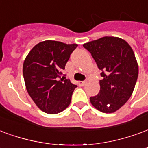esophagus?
<instances>
[{
	"label": "esophagus",
	"mask_w": 148,
	"mask_h": 148,
	"mask_svg": "<svg viewBox=\"0 0 148 148\" xmlns=\"http://www.w3.org/2000/svg\"><path fill=\"white\" fill-rule=\"evenodd\" d=\"M87 82H88V80H85V81H81V82H78V84H79L80 86H84V85L87 83Z\"/></svg>",
	"instance_id": "esophagus-1"
}]
</instances>
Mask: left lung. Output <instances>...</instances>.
<instances>
[{"mask_svg":"<svg viewBox=\"0 0 148 148\" xmlns=\"http://www.w3.org/2000/svg\"><path fill=\"white\" fill-rule=\"evenodd\" d=\"M83 46L102 71L100 90L91 96V103L103 113L115 112L128 101L135 88L139 70L134 52L125 40L116 37H103Z\"/></svg>","mask_w":148,"mask_h":148,"instance_id":"8db88e82","label":"left lung"}]
</instances>
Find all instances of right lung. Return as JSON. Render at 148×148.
<instances>
[{"label": "right lung", "mask_w": 148, "mask_h": 148, "mask_svg": "<svg viewBox=\"0 0 148 148\" xmlns=\"http://www.w3.org/2000/svg\"><path fill=\"white\" fill-rule=\"evenodd\" d=\"M77 44L45 40L33 48L23 66L27 92L38 108L50 114L68 107L77 85L62 77L63 70Z\"/></svg>", "instance_id": "right-lung-1"}]
</instances>
